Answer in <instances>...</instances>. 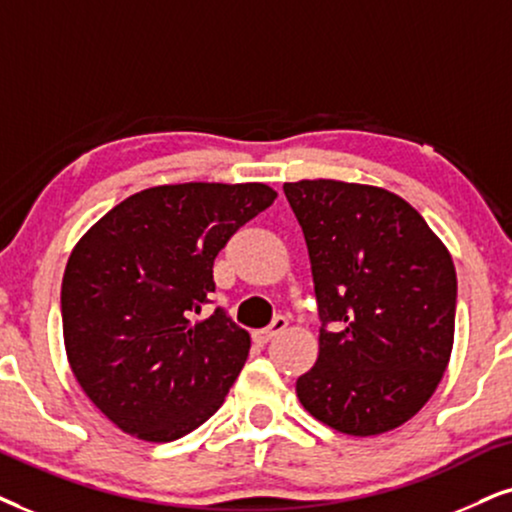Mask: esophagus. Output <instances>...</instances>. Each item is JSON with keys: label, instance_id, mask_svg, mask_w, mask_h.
<instances>
[{"label": "esophagus", "instance_id": "obj_1", "mask_svg": "<svg viewBox=\"0 0 512 512\" xmlns=\"http://www.w3.org/2000/svg\"><path fill=\"white\" fill-rule=\"evenodd\" d=\"M286 326H288V319H286V316H276V319L271 321V326H267V328H260V331L252 333V340L260 342V345H267V342H269L271 338H276L278 333L286 331Z\"/></svg>", "mask_w": 512, "mask_h": 512}]
</instances>
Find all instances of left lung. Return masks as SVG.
<instances>
[{"label":"left lung","instance_id":"1","mask_svg":"<svg viewBox=\"0 0 512 512\" xmlns=\"http://www.w3.org/2000/svg\"><path fill=\"white\" fill-rule=\"evenodd\" d=\"M283 191L321 319L319 359L297 378V399L345 435L399 428L437 390L454 347L449 250L418 210L378 186L302 179Z\"/></svg>","mask_w":512,"mask_h":512}]
</instances>
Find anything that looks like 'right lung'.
<instances>
[{"instance_id": "obj_1", "label": "right lung", "mask_w": 512, "mask_h": 512, "mask_svg": "<svg viewBox=\"0 0 512 512\" xmlns=\"http://www.w3.org/2000/svg\"><path fill=\"white\" fill-rule=\"evenodd\" d=\"M267 184L153 186L106 212L70 252L61 286L66 354L108 420L144 442L203 425L248 359L250 335L215 309L212 264L274 203Z\"/></svg>"}]
</instances>
